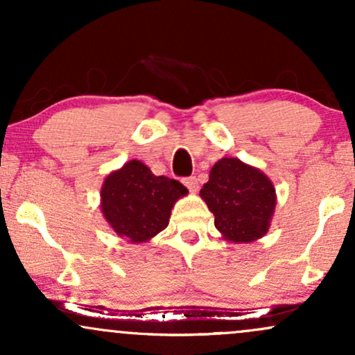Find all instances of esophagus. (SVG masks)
<instances>
[{
    "label": "esophagus",
    "instance_id": "1",
    "mask_svg": "<svg viewBox=\"0 0 355 355\" xmlns=\"http://www.w3.org/2000/svg\"><path fill=\"white\" fill-rule=\"evenodd\" d=\"M183 183H185V187L189 189L190 191H197L198 190V180L195 177H189L183 180Z\"/></svg>",
    "mask_w": 355,
    "mask_h": 355
}]
</instances>
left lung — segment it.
Returning <instances> with one entry per match:
<instances>
[{"mask_svg": "<svg viewBox=\"0 0 355 355\" xmlns=\"http://www.w3.org/2000/svg\"><path fill=\"white\" fill-rule=\"evenodd\" d=\"M200 197L227 242H254L270 229L277 205L274 183L262 170L239 158L225 157L211 166Z\"/></svg>", "mask_w": 355, "mask_h": 355, "instance_id": "8db88e82", "label": "left lung"}]
</instances>
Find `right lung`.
Returning <instances> with one entry per match:
<instances>
[{"label":"right lung","instance_id":"1","mask_svg":"<svg viewBox=\"0 0 355 355\" xmlns=\"http://www.w3.org/2000/svg\"><path fill=\"white\" fill-rule=\"evenodd\" d=\"M187 193L180 182L157 177L140 160H130L105 177L100 209L118 237L144 243L166 229L173 205Z\"/></svg>","mask_w":355,"mask_h":355}]
</instances>
